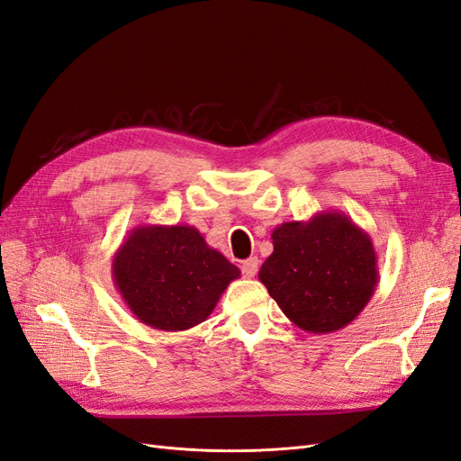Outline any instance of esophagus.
<instances>
[{"instance_id":"obj_1","label":"esophagus","mask_w":461,"mask_h":461,"mask_svg":"<svg viewBox=\"0 0 461 461\" xmlns=\"http://www.w3.org/2000/svg\"><path fill=\"white\" fill-rule=\"evenodd\" d=\"M240 269H242V275L248 276V278L256 276V275H258V269H259V259H258V258H248L246 261H242Z\"/></svg>"}]
</instances>
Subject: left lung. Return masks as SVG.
<instances>
[{
  "instance_id": "obj_1",
  "label": "left lung",
  "mask_w": 461,
  "mask_h": 461,
  "mask_svg": "<svg viewBox=\"0 0 461 461\" xmlns=\"http://www.w3.org/2000/svg\"><path fill=\"white\" fill-rule=\"evenodd\" d=\"M259 281L283 313L305 332L350 325L369 303L379 267L371 236L337 209L288 221L273 234Z\"/></svg>"
}]
</instances>
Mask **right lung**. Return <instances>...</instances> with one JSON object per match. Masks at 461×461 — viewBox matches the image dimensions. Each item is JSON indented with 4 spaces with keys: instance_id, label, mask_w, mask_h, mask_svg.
<instances>
[{
    "instance_id": "right-lung-1",
    "label": "right lung",
    "mask_w": 461,
    "mask_h": 461,
    "mask_svg": "<svg viewBox=\"0 0 461 461\" xmlns=\"http://www.w3.org/2000/svg\"><path fill=\"white\" fill-rule=\"evenodd\" d=\"M122 302L144 325L176 332L200 325L240 276L190 225H138L111 263Z\"/></svg>"
}]
</instances>
